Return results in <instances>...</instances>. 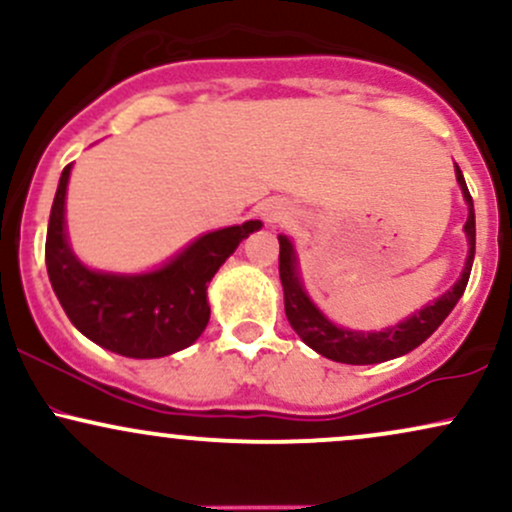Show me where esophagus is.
<instances>
[{
	"label": "esophagus",
	"instance_id": "obj_1",
	"mask_svg": "<svg viewBox=\"0 0 512 512\" xmlns=\"http://www.w3.org/2000/svg\"><path fill=\"white\" fill-rule=\"evenodd\" d=\"M269 221H281V219H286V211H284V207H281V204H276V207H272L269 209Z\"/></svg>",
	"mask_w": 512,
	"mask_h": 512
}]
</instances>
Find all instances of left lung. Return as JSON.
Instances as JSON below:
<instances>
[{
  "mask_svg": "<svg viewBox=\"0 0 512 512\" xmlns=\"http://www.w3.org/2000/svg\"><path fill=\"white\" fill-rule=\"evenodd\" d=\"M455 175L469 209L467 223H464V236H467L469 252L460 279L455 281V286H452L450 291H445L443 296L436 298L433 303H426L424 308L416 310V313L409 315L407 320L397 322V325L392 327H385V330L380 332H358L334 325L330 317L313 303L308 291H305L301 274H298V257L296 250H293V243L286 236H279V276L281 286H284L286 317H289L291 327L310 349L337 363L370 366V363H383L390 361V358L409 354V351H414L416 346L424 344L426 339L443 325V320L450 315V310L455 308L457 301L462 298L464 289H467L469 272H472L474 262V245H477L474 202L467 190V182H464L460 166H455Z\"/></svg>",
  "mask_w": 512,
  "mask_h": 512,
  "instance_id": "obj_1",
  "label": "left lung"
}]
</instances>
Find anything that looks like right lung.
I'll use <instances>...</instances> for the list:
<instances>
[{
	"label": "right lung",
	"instance_id": "add662e5",
	"mask_svg": "<svg viewBox=\"0 0 512 512\" xmlns=\"http://www.w3.org/2000/svg\"><path fill=\"white\" fill-rule=\"evenodd\" d=\"M72 163L52 202L45 264L64 313L84 337L127 358H161L195 344L209 322V281L262 221H245L192 240L166 264L144 274L88 269L69 248L64 199Z\"/></svg>",
	"mask_w": 512,
	"mask_h": 512
}]
</instances>
